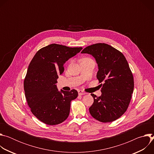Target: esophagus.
<instances>
[{
	"mask_svg": "<svg viewBox=\"0 0 154 154\" xmlns=\"http://www.w3.org/2000/svg\"><path fill=\"white\" fill-rule=\"evenodd\" d=\"M78 93H79V95H80V96H82V95L86 94V93L85 92H83V91H82V90L78 91Z\"/></svg>",
	"mask_w": 154,
	"mask_h": 154,
	"instance_id": "esophagus-1",
	"label": "esophagus"
}]
</instances>
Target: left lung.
<instances>
[{"mask_svg": "<svg viewBox=\"0 0 154 154\" xmlns=\"http://www.w3.org/2000/svg\"><path fill=\"white\" fill-rule=\"evenodd\" d=\"M82 54L91 55L98 66L97 79L103 84L101 96L94 99L90 107L91 115L102 122H109L120 118L127 110L134 88L132 73L124 55L105 43L85 48Z\"/></svg>", "mask_w": 154, "mask_h": 154, "instance_id": "obj_1", "label": "left lung"}]
</instances>
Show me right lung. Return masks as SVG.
<instances>
[{
    "label": "right lung",
    "instance_id": "add662e5",
    "mask_svg": "<svg viewBox=\"0 0 154 154\" xmlns=\"http://www.w3.org/2000/svg\"><path fill=\"white\" fill-rule=\"evenodd\" d=\"M82 49L52 44L39 50L32 60L24 80V92L31 112L41 122L57 125L68 117L71 102L78 92L59 91L56 83L64 71V64Z\"/></svg>",
    "mask_w": 154,
    "mask_h": 154
}]
</instances>
